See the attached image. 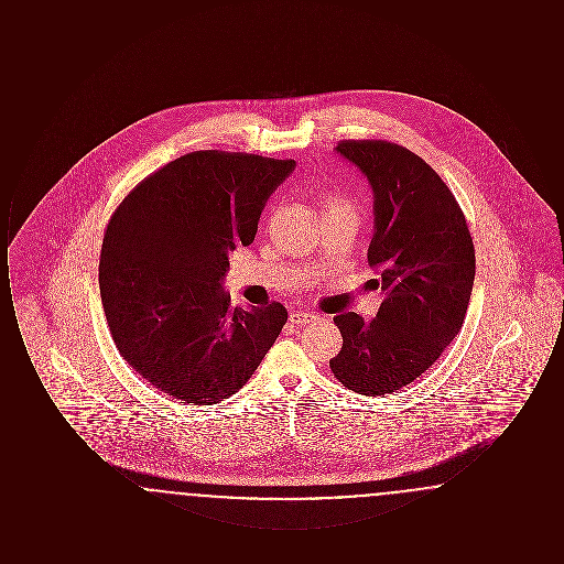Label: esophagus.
<instances>
[{"instance_id": "34e87169", "label": "esophagus", "mask_w": 564, "mask_h": 564, "mask_svg": "<svg viewBox=\"0 0 564 564\" xmlns=\"http://www.w3.org/2000/svg\"><path fill=\"white\" fill-rule=\"evenodd\" d=\"M315 319H317V315L315 313H306V311H294L290 315V322L295 323V325H306V323H313Z\"/></svg>"}]
</instances>
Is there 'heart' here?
Returning <instances> with one entry per match:
<instances>
[{
    "label": "heart",
    "instance_id": "heart-1",
    "mask_svg": "<svg viewBox=\"0 0 564 564\" xmlns=\"http://www.w3.org/2000/svg\"><path fill=\"white\" fill-rule=\"evenodd\" d=\"M323 214H350L355 215V203L343 196H327L323 203Z\"/></svg>",
    "mask_w": 564,
    "mask_h": 564
}]
</instances>
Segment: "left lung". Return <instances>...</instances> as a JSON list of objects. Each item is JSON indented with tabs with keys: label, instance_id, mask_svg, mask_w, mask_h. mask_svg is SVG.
Returning a JSON list of instances; mask_svg holds the SVG:
<instances>
[{
	"label": "left lung",
	"instance_id": "left-lung-1",
	"mask_svg": "<svg viewBox=\"0 0 564 564\" xmlns=\"http://www.w3.org/2000/svg\"><path fill=\"white\" fill-rule=\"evenodd\" d=\"M375 194L368 264L384 300L375 319L334 317L343 349L334 376L359 395H384L416 380L455 340L469 306L476 251L455 194L427 162L391 141H340Z\"/></svg>",
	"mask_w": 564,
	"mask_h": 564
}]
</instances>
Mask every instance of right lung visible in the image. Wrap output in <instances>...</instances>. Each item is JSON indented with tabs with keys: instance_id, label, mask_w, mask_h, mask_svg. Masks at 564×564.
Masks as SVG:
<instances>
[{
	"instance_id": "add662e5",
	"label": "right lung",
	"mask_w": 564,
	"mask_h": 564,
	"mask_svg": "<svg viewBox=\"0 0 564 564\" xmlns=\"http://www.w3.org/2000/svg\"><path fill=\"white\" fill-rule=\"evenodd\" d=\"M295 161L200 150L134 186L109 219L99 288L137 375L182 403L235 395L288 322L283 304L230 308L228 253L251 245Z\"/></svg>"
}]
</instances>
